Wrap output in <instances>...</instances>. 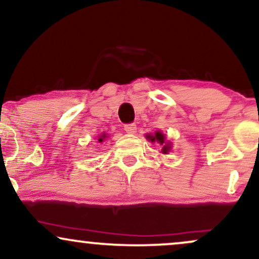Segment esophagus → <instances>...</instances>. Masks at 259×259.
<instances>
[{
  "instance_id": "esophagus-1",
  "label": "esophagus",
  "mask_w": 259,
  "mask_h": 259,
  "mask_svg": "<svg viewBox=\"0 0 259 259\" xmlns=\"http://www.w3.org/2000/svg\"><path fill=\"white\" fill-rule=\"evenodd\" d=\"M124 130L127 134H135L136 133V125L135 124H126L125 126H124Z\"/></svg>"
}]
</instances>
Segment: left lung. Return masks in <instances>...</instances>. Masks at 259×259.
I'll return each mask as SVG.
<instances>
[{"label":"left lung","instance_id":"obj_1","mask_svg":"<svg viewBox=\"0 0 259 259\" xmlns=\"http://www.w3.org/2000/svg\"><path fill=\"white\" fill-rule=\"evenodd\" d=\"M146 139L148 140V141H151V142H157V144H158L159 146L162 147V151H160V152H162V153L168 154L169 151H170L171 144L169 141H167V140H165V135L163 133L156 132V133H154V135L147 134Z\"/></svg>","mask_w":259,"mask_h":259}]
</instances>
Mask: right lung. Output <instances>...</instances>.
Returning <instances> with one entry per match:
<instances>
[{"label": "right lung", "instance_id": "add662e5", "mask_svg": "<svg viewBox=\"0 0 259 259\" xmlns=\"http://www.w3.org/2000/svg\"><path fill=\"white\" fill-rule=\"evenodd\" d=\"M105 139H107V134H102V135L99 138V142H102Z\"/></svg>", "mask_w": 259, "mask_h": 259}]
</instances>
